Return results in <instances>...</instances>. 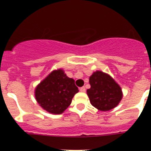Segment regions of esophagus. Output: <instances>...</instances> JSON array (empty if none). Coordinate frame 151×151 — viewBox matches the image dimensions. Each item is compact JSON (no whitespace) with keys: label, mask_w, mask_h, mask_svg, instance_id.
I'll list each match as a JSON object with an SVG mask.
<instances>
[{"label":"esophagus","mask_w":151,"mask_h":151,"mask_svg":"<svg viewBox=\"0 0 151 151\" xmlns=\"http://www.w3.org/2000/svg\"><path fill=\"white\" fill-rule=\"evenodd\" d=\"M79 89H80V92H85V87L80 88Z\"/></svg>","instance_id":"1"}]
</instances>
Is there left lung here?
Instances as JSON below:
<instances>
[{"instance_id":"obj_1","label":"left lung","mask_w":151,"mask_h":151,"mask_svg":"<svg viewBox=\"0 0 151 151\" xmlns=\"http://www.w3.org/2000/svg\"><path fill=\"white\" fill-rule=\"evenodd\" d=\"M91 88L87 90L90 103L101 111L116 107L123 97L122 88L114 79L103 71L96 70L89 78Z\"/></svg>"}]
</instances>
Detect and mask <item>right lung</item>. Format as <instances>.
Segmentation results:
<instances>
[{
  "mask_svg": "<svg viewBox=\"0 0 151 151\" xmlns=\"http://www.w3.org/2000/svg\"><path fill=\"white\" fill-rule=\"evenodd\" d=\"M78 92L73 78H68L63 69H57L37 85L34 96L42 109L52 114H61Z\"/></svg>",
  "mask_w": 151,
  "mask_h": 151,
  "instance_id": "obj_1",
  "label": "right lung"
}]
</instances>
